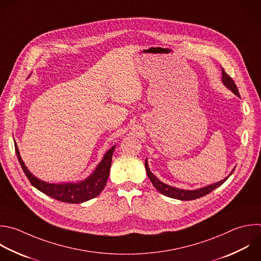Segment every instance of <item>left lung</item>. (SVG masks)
Segmentation results:
<instances>
[{
    "instance_id": "obj_1",
    "label": "left lung",
    "mask_w": 261,
    "mask_h": 261,
    "mask_svg": "<svg viewBox=\"0 0 261 261\" xmlns=\"http://www.w3.org/2000/svg\"><path fill=\"white\" fill-rule=\"evenodd\" d=\"M221 73H222V77H221V81L223 83V85L228 89L230 90L236 96L240 97V94H239V91H238V88L236 86V84L233 83L232 79L230 76H228L225 71L223 70V68L221 69ZM145 166H146V171H147V174L150 178V180L152 181L153 186L155 187V189L160 192L161 194H163L164 196H167V197H170V198H173V199H178V200H182V201H189V200H195V199H198V198H201L207 194H209L210 192H212L214 189L218 188L219 186H221L227 178L228 176L232 173V171L234 169H232V171L229 173L228 176H226L225 178H223L222 180L220 181H217L215 184H211V185H208L206 187H203V188H200V189H197V190H181V189H177V188H174V187H171V186H168L162 181H160L151 171H150V168L148 166V161L146 159L145 161Z\"/></svg>"
}]
</instances>
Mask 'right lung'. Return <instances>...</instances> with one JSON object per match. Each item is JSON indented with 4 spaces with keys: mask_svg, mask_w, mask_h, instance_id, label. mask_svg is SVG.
I'll return each mask as SVG.
<instances>
[{
    "mask_svg": "<svg viewBox=\"0 0 261 261\" xmlns=\"http://www.w3.org/2000/svg\"><path fill=\"white\" fill-rule=\"evenodd\" d=\"M115 146L109 149L104 155L101 162L98 164L93 173L88 176L86 179L79 182H63V184H51L44 180H41L35 176L25 166L22 161L17 145H15V152L18 158V161L23 169L25 175L28 176L31 184L37 188L42 193L65 203L79 204L91 200L97 197L106 186L110 166L112 161V155L114 152Z\"/></svg>",
    "mask_w": 261,
    "mask_h": 261,
    "instance_id": "1",
    "label": "right lung"
}]
</instances>
